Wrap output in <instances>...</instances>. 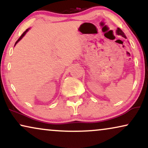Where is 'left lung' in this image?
Instances as JSON below:
<instances>
[{
  "label": "left lung",
  "mask_w": 148,
  "mask_h": 148,
  "mask_svg": "<svg viewBox=\"0 0 148 148\" xmlns=\"http://www.w3.org/2000/svg\"><path fill=\"white\" fill-rule=\"evenodd\" d=\"M116 33H117V34H119V35H121L122 36L124 37V38H127V37H126L125 34V33H124L122 31V29H120L119 27V28L117 29V30H116Z\"/></svg>",
  "instance_id": "8db88e82"
}]
</instances>
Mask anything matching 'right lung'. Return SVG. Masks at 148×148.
<instances>
[{
	"mask_svg": "<svg viewBox=\"0 0 148 148\" xmlns=\"http://www.w3.org/2000/svg\"><path fill=\"white\" fill-rule=\"evenodd\" d=\"M27 31H28V29H26V30H25V31L24 32H23V34H21V36L20 37H19V39H18V40H17L16 41V42H15V45L17 44V42H18V41H19V40H21V39L23 38V36H24V35L25 34V33H26Z\"/></svg>",
	"mask_w": 148,
	"mask_h": 148,
	"instance_id": "right-lung-1",
	"label": "right lung"
}]
</instances>
